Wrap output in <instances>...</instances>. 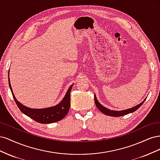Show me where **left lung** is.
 I'll use <instances>...</instances> for the list:
<instances>
[{
	"mask_svg": "<svg viewBox=\"0 0 160 160\" xmlns=\"http://www.w3.org/2000/svg\"><path fill=\"white\" fill-rule=\"evenodd\" d=\"M94 99H95V103L97 106V108L100 110L103 113H104L106 115H109V116H112V117H120V116H123L125 115H127L131 113H133L134 111H136L138 109H139L140 107H141L142 105L144 103V101H146V98L145 99L142 103H140L139 104L137 105L135 107H133L132 108H129L128 109H125V110H122V111H114V110H111L108 108H106L104 106L101 105L97 99L95 94L94 95Z\"/></svg>",
	"mask_w": 160,
	"mask_h": 160,
	"instance_id": "8db88e82",
	"label": "left lung"
}]
</instances>
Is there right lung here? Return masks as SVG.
Wrapping results in <instances>:
<instances>
[{"label": "right lung", "instance_id": "add662e5", "mask_svg": "<svg viewBox=\"0 0 160 160\" xmlns=\"http://www.w3.org/2000/svg\"><path fill=\"white\" fill-rule=\"evenodd\" d=\"M8 85L11 89L12 97L14 101L17 105L18 108L21 110V112L26 115L28 117L35 120V122L40 123L48 124L51 123H55L61 120L64 118L67 114L68 113L70 108V93L73 84H72L67 90L63 99L61 100L59 103L56 105L42 109H32L29 108L21 104L17 100L14 96L12 89L11 88L10 78H9V71H8Z\"/></svg>", "mask_w": 160, "mask_h": 160}]
</instances>
